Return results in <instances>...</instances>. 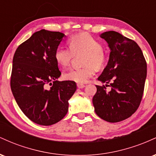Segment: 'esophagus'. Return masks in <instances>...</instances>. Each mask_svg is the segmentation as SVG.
<instances>
[{"mask_svg":"<svg viewBox=\"0 0 156 156\" xmlns=\"http://www.w3.org/2000/svg\"><path fill=\"white\" fill-rule=\"evenodd\" d=\"M77 87H78V88L82 89L83 88V87H85V85L83 83H77Z\"/></svg>","mask_w":156,"mask_h":156,"instance_id":"34e87169","label":"esophagus"}]
</instances>
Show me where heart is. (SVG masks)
I'll return each mask as SVG.
<instances>
[{"label":"heart","instance_id":"heart-1","mask_svg":"<svg viewBox=\"0 0 156 156\" xmlns=\"http://www.w3.org/2000/svg\"><path fill=\"white\" fill-rule=\"evenodd\" d=\"M69 48L59 45L55 49L54 57L57 64L65 67L70 64L75 55L84 53L83 67L71 69L64 73L63 78L67 80L78 83H86L97 70L105 67L107 57L98 39L87 33H80L71 36L68 40Z\"/></svg>","mask_w":156,"mask_h":156}]
</instances>
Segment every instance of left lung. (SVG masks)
I'll list each match as a JSON object with an SVG mask.
<instances>
[{
    "mask_svg": "<svg viewBox=\"0 0 156 156\" xmlns=\"http://www.w3.org/2000/svg\"><path fill=\"white\" fill-rule=\"evenodd\" d=\"M101 37L108 42L111 53L108 64L98 78L106 84L96 85L93 105L98 117L118 122L130 117L140 105L147 62L141 48L132 39L114 31L104 32ZM107 86L112 89L109 92Z\"/></svg>",
    "mask_w": 156,
    "mask_h": 156,
    "instance_id": "8db88e82",
    "label": "left lung"
}]
</instances>
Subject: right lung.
Wrapping results in <instances>:
<instances>
[{
    "label": "right lung",
    "instance_id": "right-lung-1",
    "mask_svg": "<svg viewBox=\"0 0 156 156\" xmlns=\"http://www.w3.org/2000/svg\"><path fill=\"white\" fill-rule=\"evenodd\" d=\"M64 37L61 32L42 29L20 44L14 55L12 94L25 115L38 125L62 120L77 89L76 82L56 80L62 73L54 54Z\"/></svg>",
    "mask_w": 156,
    "mask_h": 156
}]
</instances>
